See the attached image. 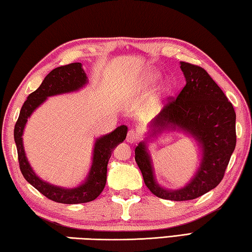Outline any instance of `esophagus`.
Masks as SVG:
<instances>
[{"instance_id":"34e87169","label":"esophagus","mask_w":252,"mask_h":252,"mask_svg":"<svg viewBox=\"0 0 252 252\" xmlns=\"http://www.w3.org/2000/svg\"><path fill=\"white\" fill-rule=\"evenodd\" d=\"M126 140H127V142H128V143H130V144H135V143L138 140V135L136 134V131L129 130L128 133H127Z\"/></svg>"}]
</instances>
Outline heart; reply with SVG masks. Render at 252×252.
<instances>
[{"label": "heart", "mask_w": 252, "mask_h": 252, "mask_svg": "<svg viewBox=\"0 0 252 252\" xmlns=\"http://www.w3.org/2000/svg\"><path fill=\"white\" fill-rule=\"evenodd\" d=\"M160 77V74L156 72V70H151V72H148L146 75H145L144 77V84L146 86H153L154 84H155L158 79ZM174 91V84L171 83L170 81H165L162 82L161 85L159 86V90H158V95L160 97H166V96H169L171 93Z\"/></svg>", "instance_id": "b5f03b06"}]
</instances>
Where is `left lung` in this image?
Segmentation results:
<instances>
[{
  "label": "left lung",
  "mask_w": 252,
  "mask_h": 252,
  "mask_svg": "<svg viewBox=\"0 0 252 252\" xmlns=\"http://www.w3.org/2000/svg\"><path fill=\"white\" fill-rule=\"evenodd\" d=\"M186 85L177 97H169L152 122L151 136L169 129L190 134L201 148L200 167L190 182L178 190L156 183L151 156L145 142L135 148V160L145 185L154 195L167 200H191L217 187L236 147V113L210 75L200 66L180 62Z\"/></svg>",
  "instance_id": "left-lung-1"
}]
</instances>
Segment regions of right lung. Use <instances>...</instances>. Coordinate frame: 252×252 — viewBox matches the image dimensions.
<instances>
[{"label": "right lung", "mask_w": 252, "mask_h": 252, "mask_svg": "<svg viewBox=\"0 0 252 252\" xmlns=\"http://www.w3.org/2000/svg\"><path fill=\"white\" fill-rule=\"evenodd\" d=\"M87 82L86 73L82 68L81 63H72L54 68L50 74H47L37 90L31 93L28 99L24 101L14 127V140L22 175L42 195L60 204H83L94 200L100 195L107 178L108 160L115 146L126 138L127 126H119L112 133L96 139L92 167L87 178L78 187L72 189L54 186L39 179L35 175L25 156L22 135L28 118L39 105L45 101L47 97L78 91L79 88L85 86Z\"/></svg>", "instance_id": "right-lung-1"}]
</instances>
